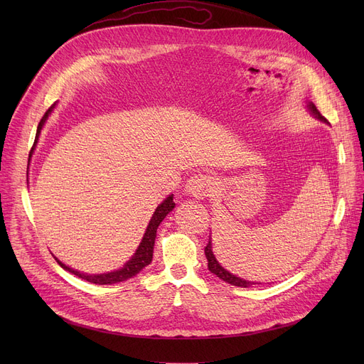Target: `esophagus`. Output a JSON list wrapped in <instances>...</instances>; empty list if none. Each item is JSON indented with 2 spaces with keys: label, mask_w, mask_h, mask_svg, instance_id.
Here are the masks:
<instances>
[{
  "label": "esophagus",
  "mask_w": 364,
  "mask_h": 364,
  "mask_svg": "<svg viewBox=\"0 0 364 364\" xmlns=\"http://www.w3.org/2000/svg\"><path fill=\"white\" fill-rule=\"evenodd\" d=\"M213 192V180L211 177L203 174H195L186 183V193L196 199H203Z\"/></svg>",
  "instance_id": "34e87169"
}]
</instances>
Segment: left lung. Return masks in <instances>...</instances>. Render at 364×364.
Instances as JSON below:
<instances>
[{
	"label": "left lung",
	"instance_id": "obj_1",
	"mask_svg": "<svg viewBox=\"0 0 364 364\" xmlns=\"http://www.w3.org/2000/svg\"><path fill=\"white\" fill-rule=\"evenodd\" d=\"M309 107H310V110L316 114V117H317L318 119H321V121H324V122H328L326 118L321 117L320 112L317 110V107H316L313 103H310ZM205 255H206V259H208V269H209V272L214 273L217 277H220V279L224 280L225 283H230V284H233V286H239V288H250V286L255 284V283H252V282H247V280H243V279H240V277H236L235 274H232V273H228L227 270H224L223 267L218 264V261L215 259L214 254H213L211 240H209L208 245L205 246Z\"/></svg>",
	"mask_w": 364,
	"mask_h": 364
}]
</instances>
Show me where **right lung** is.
Returning a JSON list of instances; mask_svg holds the SVG:
<instances>
[{
  "mask_svg": "<svg viewBox=\"0 0 364 364\" xmlns=\"http://www.w3.org/2000/svg\"><path fill=\"white\" fill-rule=\"evenodd\" d=\"M54 105L51 107H48V110L44 113L43 119L40 121V124H38V128H36V136H35V141H33V146L36 144L38 141V137H40V132L43 129V125L46 122V119L48 118L50 112L53 110ZM33 146H32V150H33ZM31 150V151H32ZM31 158V156H29ZM174 196L169 195L158 208L155 214H153L147 228H146V233L143 236V240L139 246V250L136 251V254H134V257L122 267L121 270L118 272H112V273H106V274H84L81 272H76L73 269H69L68 265L62 264L59 259L55 258V261L59 262V265L62 267V269L68 270L69 273L78 276L87 282H91V283H95V284H113V283H119V282H125L134 276H137L143 269H146V267L151 262V258H153V245H155V237H156V230L159 224L162 223V220L166 217L168 213H171L172 209H174L176 206V202L174 199H172Z\"/></svg>",
  "mask_w": 364,
  "mask_h": 364,
  "instance_id": "add662e5",
  "label": "right lung"
}]
</instances>
